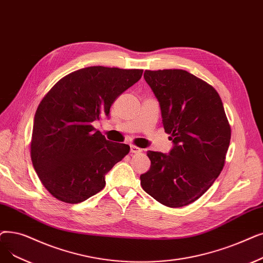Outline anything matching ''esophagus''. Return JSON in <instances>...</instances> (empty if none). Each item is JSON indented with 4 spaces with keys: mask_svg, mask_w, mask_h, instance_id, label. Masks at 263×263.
<instances>
[{
    "mask_svg": "<svg viewBox=\"0 0 263 263\" xmlns=\"http://www.w3.org/2000/svg\"><path fill=\"white\" fill-rule=\"evenodd\" d=\"M130 152L132 154H140V153H142V149H141V148H139V147L134 146V145H131L130 146Z\"/></svg>",
    "mask_w": 263,
    "mask_h": 263,
    "instance_id": "34e87169",
    "label": "esophagus"
}]
</instances>
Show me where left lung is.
I'll use <instances>...</instances> for the list:
<instances>
[{
  "label": "left lung",
  "instance_id": "left-lung-1",
  "mask_svg": "<svg viewBox=\"0 0 263 263\" xmlns=\"http://www.w3.org/2000/svg\"><path fill=\"white\" fill-rule=\"evenodd\" d=\"M144 78L173 148L147 153L152 164L141 185L165 206H185L209 190L224 165L231 129L223 104L211 85L184 70L145 71Z\"/></svg>",
  "mask_w": 263,
  "mask_h": 263
}]
</instances>
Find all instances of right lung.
<instances>
[{
    "label": "right lung",
    "mask_w": 263,
    "mask_h": 263,
    "mask_svg": "<svg viewBox=\"0 0 263 263\" xmlns=\"http://www.w3.org/2000/svg\"><path fill=\"white\" fill-rule=\"evenodd\" d=\"M143 70L89 66L61 78L34 117L31 159L42 184L65 203H81L105 186V175L130 152L92 125L142 77Z\"/></svg>",
    "instance_id": "obj_1"
}]
</instances>
